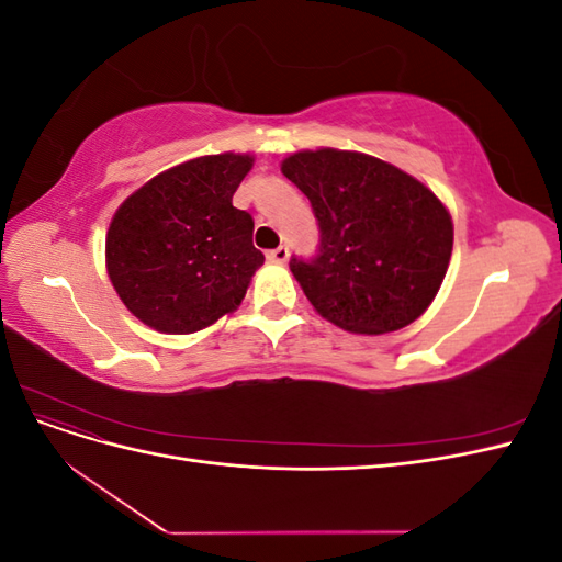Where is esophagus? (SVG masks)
I'll return each mask as SVG.
<instances>
[{
  "label": "esophagus",
  "mask_w": 562,
  "mask_h": 562,
  "mask_svg": "<svg viewBox=\"0 0 562 562\" xmlns=\"http://www.w3.org/2000/svg\"><path fill=\"white\" fill-rule=\"evenodd\" d=\"M288 255H291V252H288V248H285V246H279V248L267 252V260H269V262H277V265H283V262L288 260Z\"/></svg>",
  "instance_id": "1"
}]
</instances>
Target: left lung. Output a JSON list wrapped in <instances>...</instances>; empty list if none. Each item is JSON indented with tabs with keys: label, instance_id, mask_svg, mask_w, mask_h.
<instances>
[{
	"label": "left lung",
	"instance_id": "8db88e82",
	"mask_svg": "<svg viewBox=\"0 0 562 562\" xmlns=\"http://www.w3.org/2000/svg\"><path fill=\"white\" fill-rule=\"evenodd\" d=\"M318 220L316 258L291 260L312 307L335 326L382 335L434 302L452 255V217L401 168L363 151L304 149L281 164Z\"/></svg>",
	"mask_w": 562,
	"mask_h": 562
}]
</instances>
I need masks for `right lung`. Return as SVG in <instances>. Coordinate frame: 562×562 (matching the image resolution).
Returning <instances> with one entry per match:
<instances>
[{
	"label": "right lung",
	"instance_id": "add662e5",
	"mask_svg": "<svg viewBox=\"0 0 562 562\" xmlns=\"http://www.w3.org/2000/svg\"><path fill=\"white\" fill-rule=\"evenodd\" d=\"M250 168V155L199 157L155 176L116 209L108 274L145 326L187 335L239 307L265 262L250 213L232 206Z\"/></svg>",
	"mask_w": 562,
	"mask_h": 562
}]
</instances>
